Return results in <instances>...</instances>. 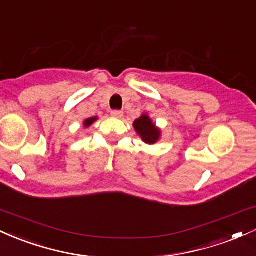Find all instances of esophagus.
<instances>
[{
    "mask_svg": "<svg viewBox=\"0 0 256 256\" xmlns=\"http://www.w3.org/2000/svg\"><path fill=\"white\" fill-rule=\"evenodd\" d=\"M111 116L114 117V118H120L123 116V112L120 110H112L111 111Z\"/></svg>",
    "mask_w": 256,
    "mask_h": 256,
    "instance_id": "34e87169",
    "label": "esophagus"
}]
</instances>
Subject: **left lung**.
<instances>
[{"mask_svg": "<svg viewBox=\"0 0 256 256\" xmlns=\"http://www.w3.org/2000/svg\"><path fill=\"white\" fill-rule=\"evenodd\" d=\"M134 128L146 144H154L160 138V130L146 114L134 120Z\"/></svg>", "mask_w": 256, "mask_h": 256, "instance_id": "obj_1", "label": "left lung"}]
</instances>
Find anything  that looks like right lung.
<instances>
[{
    "label": "right lung",
    "instance_id": "right-lung-1",
    "mask_svg": "<svg viewBox=\"0 0 256 256\" xmlns=\"http://www.w3.org/2000/svg\"><path fill=\"white\" fill-rule=\"evenodd\" d=\"M96 120V117H92V118L86 120H84V127H90V126L92 123H93Z\"/></svg>",
    "mask_w": 256,
    "mask_h": 256
}]
</instances>
